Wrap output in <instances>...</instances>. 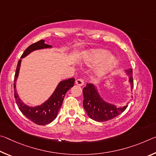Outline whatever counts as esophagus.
Masks as SVG:
<instances>
[{"label": "esophagus", "instance_id": "1", "mask_svg": "<svg viewBox=\"0 0 156 156\" xmlns=\"http://www.w3.org/2000/svg\"><path fill=\"white\" fill-rule=\"evenodd\" d=\"M76 84H77L78 86H83L84 84V80L83 79L80 78V79H77L76 80Z\"/></svg>", "mask_w": 156, "mask_h": 156}]
</instances>
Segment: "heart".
<instances>
[{"label":"heart","instance_id":"heart-1","mask_svg":"<svg viewBox=\"0 0 156 156\" xmlns=\"http://www.w3.org/2000/svg\"><path fill=\"white\" fill-rule=\"evenodd\" d=\"M82 61L87 65L95 66L94 75L102 78L110 73L118 65V59L115 56L110 55L109 52L103 49H94L84 52Z\"/></svg>","mask_w":156,"mask_h":156}]
</instances>
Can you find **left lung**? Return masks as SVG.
<instances>
[{"mask_svg":"<svg viewBox=\"0 0 156 156\" xmlns=\"http://www.w3.org/2000/svg\"><path fill=\"white\" fill-rule=\"evenodd\" d=\"M124 73L128 76V82L132 91L133 88L132 69L125 70ZM83 92L84 109L89 117L96 122H105L112 120L121 114L127 107V105L125 107L116 106L106 101L100 95L98 86L94 84H87Z\"/></svg>","mask_w":156,"mask_h":156,"instance_id":"1","label":"left lung"}]
</instances>
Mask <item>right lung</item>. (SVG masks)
I'll list each match as a JSON object with an SVG mask.
<instances>
[{"mask_svg":"<svg viewBox=\"0 0 156 156\" xmlns=\"http://www.w3.org/2000/svg\"><path fill=\"white\" fill-rule=\"evenodd\" d=\"M51 48H53V47L46 44L44 40H41L36 43L31 44L25 49L20 58V60H18L14 76V98L18 107L23 115H25L28 119L32 121L33 122L38 125H48L56 119L60 107L62 106L65 94L68 90H69L73 86L75 79L72 78L68 80L60 81L49 98L43 103L35 107L27 105L24 103L23 100L20 98V96H18L16 91V83L18 78V75H19L21 62H22L23 58H24L29 54H30L31 52L36 51V50Z\"/></svg>","mask_w":156,"mask_h":156,"instance_id":"1","label":"right lung"}]
</instances>
